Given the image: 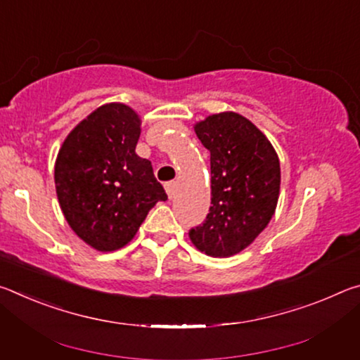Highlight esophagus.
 <instances>
[{
	"label": "esophagus",
	"mask_w": 360,
	"mask_h": 360,
	"mask_svg": "<svg viewBox=\"0 0 360 360\" xmlns=\"http://www.w3.org/2000/svg\"><path fill=\"white\" fill-rule=\"evenodd\" d=\"M165 191H167V193H168V197L173 198L174 193H176V182H174V181L167 182V184H165Z\"/></svg>",
	"instance_id": "1"
}]
</instances>
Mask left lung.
<instances>
[{
	"label": "left lung",
	"instance_id": "obj_1",
	"mask_svg": "<svg viewBox=\"0 0 360 360\" xmlns=\"http://www.w3.org/2000/svg\"><path fill=\"white\" fill-rule=\"evenodd\" d=\"M193 129L211 154V206L188 236L206 255L230 257L251 245L275 214L279 158L264 133L236 112L208 115Z\"/></svg>",
	"mask_w": 360,
	"mask_h": 360
}]
</instances>
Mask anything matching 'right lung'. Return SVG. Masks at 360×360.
<instances>
[{
    "instance_id": "obj_1",
    "label": "right lung",
    "mask_w": 360,
    "mask_h": 360,
    "mask_svg": "<svg viewBox=\"0 0 360 360\" xmlns=\"http://www.w3.org/2000/svg\"><path fill=\"white\" fill-rule=\"evenodd\" d=\"M139 135V115L109 103L79 122L58 150L60 208L72 231L96 251L124 248L155 203L168 198L150 162L135 152Z\"/></svg>"
}]
</instances>
